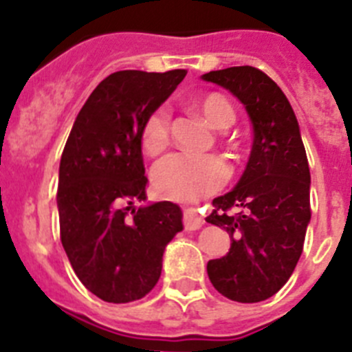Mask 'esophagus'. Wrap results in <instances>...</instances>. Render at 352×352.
Here are the masks:
<instances>
[{"instance_id":"esophagus-1","label":"esophagus","mask_w":352,"mask_h":352,"mask_svg":"<svg viewBox=\"0 0 352 352\" xmlns=\"http://www.w3.org/2000/svg\"><path fill=\"white\" fill-rule=\"evenodd\" d=\"M204 217L198 214L196 208H186V217H184V226L186 230H199V228L204 226Z\"/></svg>"}]
</instances>
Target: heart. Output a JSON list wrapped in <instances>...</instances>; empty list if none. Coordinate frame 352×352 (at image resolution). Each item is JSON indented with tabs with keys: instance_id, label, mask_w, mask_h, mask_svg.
Segmentation results:
<instances>
[{
	"instance_id": "obj_1",
	"label": "heart",
	"mask_w": 352,
	"mask_h": 352,
	"mask_svg": "<svg viewBox=\"0 0 352 352\" xmlns=\"http://www.w3.org/2000/svg\"><path fill=\"white\" fill-rule=\"evenodd\" d=\"M205 121L217 129H226L235 121V110L230 101L212 93L196 103ZM142 147L148 156H157L168 147L170 116L164 109H156L145 117L140 131ZM230 177V168L217 156H196L175 153L161 160L153 170V184L164 198L179 201H196L219 191Z\"/></svg>"
}]
</instances>
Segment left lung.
<instances>
[{"instance_id": "1", "label": "left lung", "mask_w": 352, "mask_h": 352, "mask_svg": "<svg viewBox=\"0 0 352 352\" xmlns=\"http://www.w3.org/2000/svg\"><path fill=\"white\" fill-rule=\"evenodd\" d=\"M245 107L252 148L239 184L214 198L207 223L230 233V252L207 263L212 286L240 303L270 298L293 274L310 223V172L300 126L277 84L252 66L201 75Z\"/></svg>"}]
</instances>
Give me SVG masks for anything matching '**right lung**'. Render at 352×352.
I'll return each mask as SVG.
<instances>
[{
    "label": "right lung",
    "mask_w": 352,
    "mask_h": 352,
    "mask_svg": "<svg viewBox=\"0 0 352 352\" xmlns=\"http://www.w3.org/2000/svg\"><path fill=\"white\" fill-rule=\"evenodd\" d=\"M186 69H124L98 84L78 112L59 164L61 243L80 283L109 303L144 298L160 280L163 252L182 231L172 201H145L140 131Z\"/></svg>",
    "instance_id": "right-lung-1"
}]
</instances>
